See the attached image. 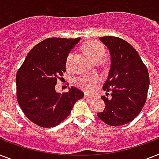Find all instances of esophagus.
<instances>
[{
    "mask_svg": "<svg viewBox=\"0 0 159 159\" xmlns=\"http://www.w3.org/2000/svg\"><path fill=\"white\" fill-rule=\"evenodd\" d=\"M93 98V96L90 95V94H88V93L84 94V98H86V99H89V98Z\"/></svg>",
    "mask_w": 159,
    "mask_h": 159,
    "instance_id": "obj_1",
    "label": "esophagus"
}]
</instances>
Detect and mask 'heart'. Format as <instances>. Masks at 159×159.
Wrapping results in <instances>:
<instances>
[{"instance_id":"1","label":"heart","mask_w":159,"mask_h":159,"mask_svg":"<svg viewBox=\"0 0 159 159\" xmlns=\"http://www.w3.org/2000/svg\"><path fill=\"white\" fill-rule=\"evenodd\" d=\"M85 50L89 56L94 62L98 61H103L105 54H106V48L103 44L97 40H89L86 42L84 45ZM74 57V52H70L66 58V66L67 68L70 67L72 60ZM98 78L97 75H84L75 79V84L79 87L85 90H91L93 89L95 84L98 83Z\"/></svg>"}]
</instances>
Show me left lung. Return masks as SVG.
Returning a JSON list of instances; mask_svg holds the SVG:
<instances>
[{"label": "left lung", "mask_w": 159, "mask_h": 159, "mask_svg": "<svg viewBox=\"0 0 159 159\" xmlns=\"http://www.w3.org/2000/svg\"><path fill=\"white\" fill-rule=\"evenodd\" d=\"M110 50L111 69L103 85L105 109L98 118L110 126L128 124L141 113L147 98L149 77L137 51L121 38H99ZM110 93L109 94L108 93Z\"/></svg>", "instance_id": "left-lung-1"}]
</instances>
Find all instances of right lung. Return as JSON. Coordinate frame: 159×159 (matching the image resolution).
Listing matches in <instances>:
<instances>
[{
    "label": "right lung",
    "instance_id": "add662e5",
    "mask_svg": "<svg viewBox=\"0 0 159 159\" xmlns=\"http://www.w3.org/2000/svg\"><path fill=\"white\" fill-rule=\"evenodd\" d=\"M80 38H47L30 51L16 75L17 100L30 121L42 128L58 125L70 115L75 103L84 98L71 87L67 93L55 91L66 72V58Z\"/></svg>",
    "mask_w": 159,
    "mask_h": 159
}]
</instances>
